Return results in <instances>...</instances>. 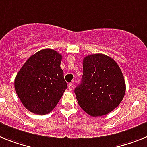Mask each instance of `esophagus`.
<instances>
[{"label": "esophagus", "mask_w": 147, "mask_h": 147, "mask_svg": "<svg viewBox=\"0 0 147 147\" xmlns=\"http://www.w3.org/2000/svg\"><path fill=\"white\" fill-rule=\"evenodd\" d=\"M73 84H71V83H70V84H68V89H69V90H70V91H71V90H72V89H73Z\"/></svg>", "instance_id": "34e87169"}]
</instances>
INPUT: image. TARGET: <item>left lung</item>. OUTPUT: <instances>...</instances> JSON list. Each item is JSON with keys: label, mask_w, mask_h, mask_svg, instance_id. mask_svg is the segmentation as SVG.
Here are the masks:
<instances>
[{"label": "left lung", "mask_w": 147, "mask_h": 147, "mask_svg": "<svg viewBox=\"0 0 147 147\" xmlns=\"http://www.w3.org/2000/svg\"><path fill=\"white\" fill-rule=\"evenodd\" d=\"M83 76L75 89L81 109L92 117L105 115L118 107L126 92L118 63L109 56L95 54L83 60Z\"/></svg>", "instance_id": "left-lung-1"}]
</instances>
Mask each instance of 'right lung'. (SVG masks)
<instances>
[{"label":"right lung","mask_w":147,"mask_h":147,"mask_svg":"<svg viewBox=\"0 0 147 147\" xmlns=\"http://www.w3.org/2000/svg\"><path fill=\"white\" fill-rule=\"evenodd\" d=\"M61 60L62 55L55 50L42 49L32 55L18 72L15 91L23 105L31 112H50L67 88Z\"/></svg>","instance_id":"1"}]
</instances>
